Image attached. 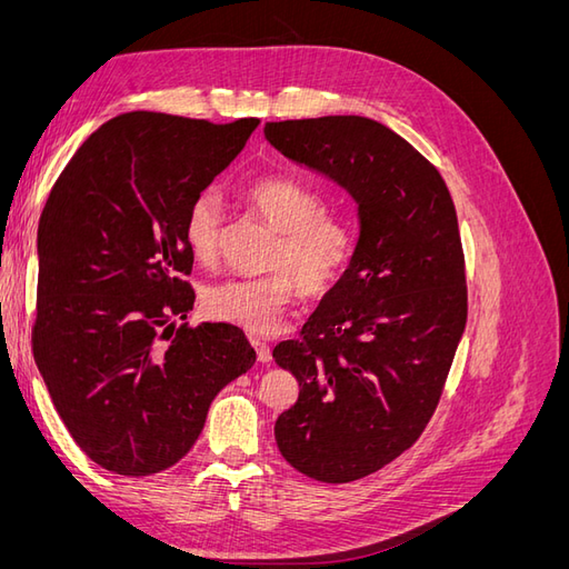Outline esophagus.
<instances>
[{"instance_id": "34e87169", "label": "esophagus", "mask_w": 569, "mask_h": 569, "mask_svg": "<svg viewBox=\"0 0 569 569\" xmlns=\"http://www.w3.org/2000/svg\"><path fill=\"white\" fill-rule=\"evenodd\" d=\"M251 343H253V349H256V358H258V363H270V347L268 343L261 339V337H251Z\"/></svg>"}]
</instances>
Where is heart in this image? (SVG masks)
<instances>
[{"label": "heart", "instance_id": "b5f03b06", "mask_svg": "<svg viewBox=\"0 0 569 569\" xmlns=\"http://www.w3.org/2000/svg\"><path fill=\"white\" fill-rule=\"evenodd\" d=\"M239 197L278 230L268 256L272 270L206 287L203 308L211 318L268 335L297 299L299 287L308 297H322L347 278L358 251V226L349 213L325 209L316 187L287 176L253 178L242 184ZM220 226V199L213 192L197 194L182 220V242L194 261H216Z\"/></svg>", "mask_w": 569, "mask_h": 569}]
</instances>
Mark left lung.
<instances>
[{"mask_svg":"<svg viewBox=\"0 0 569 569\" xmlns=\"http://www.w3.org/2000/svg\"><path fill=\"white\" fill-rule=\"evenodd\" d=\"M266 140L358 203L353 263L299 339L272 349L299 382L274 422L284 460L343 485L418 441L435 416L468 320L456 206L439 170L363 116L266 123Z\"/></svg>","mask_w":569,"mask_h":569,"instance_id":"left-lung-1","label":"left lung"}]
</instances>
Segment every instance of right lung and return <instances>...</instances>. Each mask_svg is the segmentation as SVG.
I'll list each match as a JSON object with an SVG mask.
<instances>
[{
  "mask_svg": "<svg viewBox=\"0 0 569 569\" xmlns=\"http://www.w3.org/2000/svg\"><path fill=\"white\" fill-rule=\"evenodd\" d=\"M256 126L116 116L51 187L38 226L32 356L73 441L109 472L147 477L176 465L216 393L253 366L239 327L173 320L194 306L187 206Z\"/></svg>",
  "mask_w": 569,
  "mask_h": 569,
  "instance_id": "obj_1",
  "label": "right lung"
}]
</instances>
